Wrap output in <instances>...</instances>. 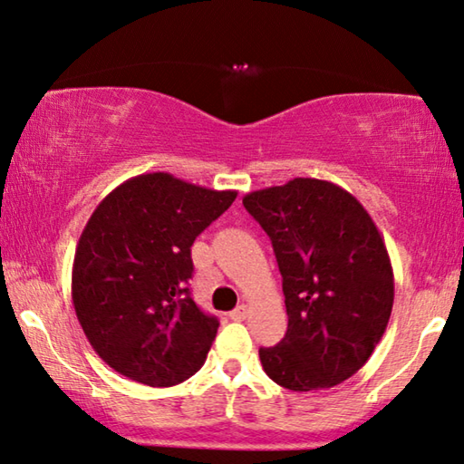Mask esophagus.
Segmentation results:
<instances>
[{"mask_svg": "<svg viewBox=\"0 0 464 464\" xmlns=\"http://www.w3.org/2000/svg\"><path fill=\"white\" fill-rule=\"evenodd\" d=\"M246 316H248V306H245V304H240L238 308H234L232 313H230L232 321H245Z\"/></svg>", "mask_w": 464, "mask_h": 464, "instance_id": "esophagus-1", "label": "esophagus"}]
</instances>
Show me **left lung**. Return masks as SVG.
I'll list each match as a JSON object with an SVG mask.
<instances>
[{"mask_svg": "<svg viewBox=\"0 0 464 464\" xmlns=\"http://www.w3.org/2000/svg\"><path fill=\"white\" fill-rule=\"evenodd\" d=\"M271 238L284 279L285 337L261 347L263 370L295 392L353 376L382 339L394 277L374 219L335 182L294 179L245 195Z\"/></svg>", "mask_w": 464, "mask_h": 464, "instance_id": "obj_1", "label": "left lung"}]
</instances>
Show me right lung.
Returning <instances> with one entry per match:
<instances>
[{
  "label": "right lung",
  "instance_id": "obj_1",
  "mask_svg": "<svg viewBox=\"0 0 464 464\" xmlns=\"http://www.w3.org/2000/svg\"><path fill=\"white\" fill-rule=\"evenodd\" d=\"M237 195L150 172L98 203L75 248L72 300L90 345L119 374L172 386L203 366L219 323L187 287L191 246Z\"/></svg>",
  "mask_w": 464,
  "mask_h": 464
}]
</instances>
